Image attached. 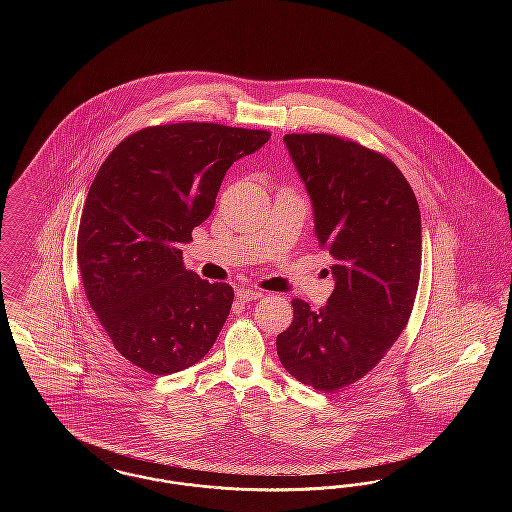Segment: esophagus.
Listing matches in <instances>:
<instances>
[{"label": "esophagus", "mask_w": 512, "mask_h": 512, "mask_svg": "<svg viewBox=\"0 0 512 512\" xmlns=\"http://www.w3.org/2000/svg\"><path fill=\"white\" fill-rule=\"evenodd\" d=\"M261 295H263L261 290H253V288H240V290H236V299H238V301H242V303L253 301V299H259Z\"/></svg>", "instance_id": "obj_1"}]
</instances>
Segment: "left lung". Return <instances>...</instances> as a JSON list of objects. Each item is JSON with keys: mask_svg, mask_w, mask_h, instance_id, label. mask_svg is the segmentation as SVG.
I'll use <instances>...</instances> for the list:
<instances>
[{"mask_svg": "<svg viewBox=\"0 0 512 512\" xmlns=\"http://www.w3.org/2000/svg\"><path fill=\"white\" fill-rule=\"evenodd\" d=\"M284 144L311 195L336 286L318 311L293 299L276 351L293 378L330 393L366 376L407 326L422 263L420 211L382 153L330 134H286Z\"/></svg>", "mask_w": 512, "mask_h": 512, "instance_id": "1", "label": "left lung"}]
</instances>
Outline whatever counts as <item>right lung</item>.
Instances as JSON below:
<instances>
[{"label": "right lung", "instance_id": "obj_1", "mask_svg": "<svg viewBox=\"0 0 512 512\" xmlns=\"http://www.w3.org/2000/svg\"><path fill=\"white\" fill-rule=\"evenodd\" d=\"M267 130L176 122L134 132L99 167L76 259L101 328L126 361L155 376L195 365L226 322L234 290L186 270L180 244L209 219L226 171Z\"/></svg>", "mask_w": 512, "mask_h": 512}]
</instances>
